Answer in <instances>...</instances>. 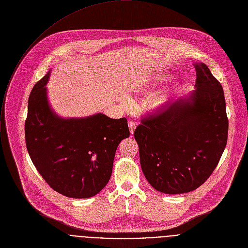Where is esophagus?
<instances>
[{
  "instance_id": "obj_1",
  "label": "esophagus",
  "mask_w": 248,
  "mask_h": 248,
  "mask_svg": "<svg viewBox=\"0 0 248 248\" xmlns=\"http://www.w3.org/2000/svg\"><path fill=\"white\" fill-rule=\"evenodd\" d=\"M128 126H129V131L131 134H133L135 128H136V123L134 121H129L128 122Z\"/></svg>"
}]
</instances>
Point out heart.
Instances as JSON below:
<instances>
[{
	"mask_svg": "<svg viewBox=\"0 0 248 248\" xmlns=\"http://www.w3.org/2000/svg\"><path fill=\"white\" fill-rule=\"evenodd\" d=\"M158 80H159V78H156L155 80H149L146 82L145 87H147V88L154 87L155 85V83H157ZM169 94H170L169 90H163V91L155 93L149 98V106L153 109H158V108L162 107L165 104V102L168 100Z\"/></svg>",
	"mask_w": 248,
	"mask_h": 248,
	"instance_id": "1",
	"label": "heart"
}]
</instances>
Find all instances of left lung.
I'll return each instance as SVG.
<instances>
[{
    "instance_id": "8db88e82",
    "label": "left lung",
    "mask_w": 248,
    "mask_h": 248,
    "mask_svg": "<svg viewBox=\"0 0 248 248\" xmlns=\"http://www.w3.org/2000/svg\"><path fill=\"white\" fill-rule=\"evenodd\" d=\"M195 90L141 120L134 131L142 171L166 194L202 186L217 166L228 138L224 92L204 62H194Z\"/></svg>"
}]
</instances>
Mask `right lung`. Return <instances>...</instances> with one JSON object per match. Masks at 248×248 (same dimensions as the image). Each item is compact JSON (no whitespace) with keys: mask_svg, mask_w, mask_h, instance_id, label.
<instances>
[{"mask_svg":"<svg viewBox=\"0 0 248 248\" xmlns=\"http://www.w3.org/2000/svg\"><path fill=\"white\" fill-rule=\"evenodd\" d=\"M50 70L32 88L28 101L25 139L38 173L55 191L90 198L110 180L116 150L129 137L125 118L97 113L62 119L50 107L46 84Z\"/></svg>","mask_w":248,"mask_h":248,"instance_id":"right-lung-1","label":"right lung"}]
</instances>
